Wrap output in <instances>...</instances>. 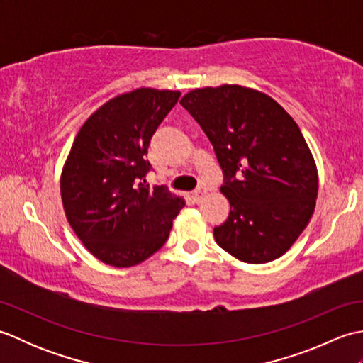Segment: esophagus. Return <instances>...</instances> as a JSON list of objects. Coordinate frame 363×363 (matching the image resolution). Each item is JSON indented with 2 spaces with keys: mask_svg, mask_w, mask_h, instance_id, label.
<instances>
[{
  "mask_svg": "<svg viewBox=\"0 0 363 363\" xmlns=\"http://www.w3.org/2000/svg\"><path fill=\"white\" fill-rule=\"evenodd\" d=\"M206 195V189L204 187H198L195 191H194V199L196 203L201 201V198Z\"/></svg>",
  "mask_w": 363,
  "mask_h": 363,
  "instance_id": "obj_1",
  "label": "esophagus"
}]
</instances>
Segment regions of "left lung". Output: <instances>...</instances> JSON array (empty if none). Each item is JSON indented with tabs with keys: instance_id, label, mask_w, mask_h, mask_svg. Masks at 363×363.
<instances>
[{
	"instance_id": "left-lung-1",
	"label": "left lung",
	"mask_w": 363,
	"mask_h": 363,
	"mask_svg": "<svg viewBox=\"0 0 363 363\" xmlns=\"http://www.w3.org/2000/svg\"><path fill=\"white\" fill-rule=\"evenodd\" d=\"M213 145L230 212L213 237L246 264L287 251L309 223L318 173L303 134L273 98L242 86L204 87L181 99Z\"/></svg>"
}]
</instances>
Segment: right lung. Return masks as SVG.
Here are the masks:
<instances>
[{"mask_svg": "<svg viewBox=\"0 0 363 363\" xmlns=\"http://www.w3.org/2000/svg\"><path fill=\"white\" fill-rule=\"evenodd\" d=\"M181 94L137 89L109 99L79 129L60 176L67 220L96 259L134 267L160 250L186 203L150 186L146 160L157 126Z\"/></svg>", "mask_w": 363, "mask_h": 363, "instance_id": "1", "label": "right lung"}]
</instances>
